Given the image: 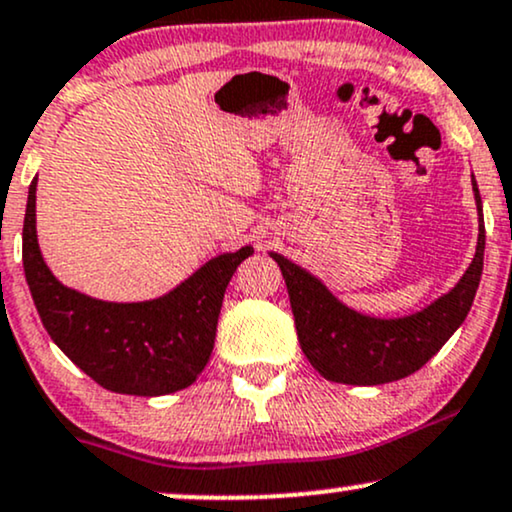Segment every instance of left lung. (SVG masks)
I'll return each mask as SVG.
<instances>
[{
	"label": "left lung",
	"mask_w": 512,
	"mask_h": 512,
	"mask_svg": "<svg viewBox=\"0 0 512 512\" xmlns=\"http://www.w3.org/2000/svg\"><path fill=\"white\" fill-rule=\"evenodd\" d=\"M479 212L474 260L446 295L415 315L377 319L350 310L317 276L272 252L291 298L295 331L310 365L336 384L377 386L410 377L427 365L470 312L484 267L482 197L472 178Z\"/></svg>",
	"instance_id": "8db88e82"
}]
</instances>
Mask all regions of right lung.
Returning a JSON list of instances; mask_svg holds the SVG:
<instances>
[{"label":"right lung","instance_id":"add662e5","mask_svg":"<svg viewBox=\"0 0 512 512\" xmlns=\"http://www.w3.org/2000/svg\"><path fill=\"white\" fill-rule=\"evenodd\" d=\"M30 183L23 219V269L47 334L73 365L107 391L166 396L186 389L207 365L233 272L250 245L224 252L162 298L107 303L66 288L42 260Z\"/></svg>","mask_w":512,"mask_h":512}]
</instances>
